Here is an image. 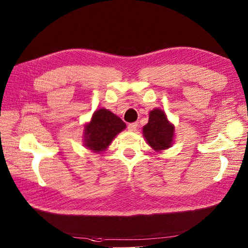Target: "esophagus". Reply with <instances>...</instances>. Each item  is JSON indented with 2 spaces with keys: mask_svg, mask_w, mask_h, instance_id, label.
Instances as JSON below:
<instances>
[{
  "mask_svg": "<svg viewBox=\"0 0 248 248\" xmlns=\"http://www.w3.org/2000/svg\"><path fill=\"white\" fill-rule=\"evenodd\" d=\"M137 126H138V124H137V123L129 124H128V130L131 131V132H135V131L137 130Z\"/></svg>",
  "mask_w": 248,
  "mask_h": 248,
  "instance_id": "1",
  "label": "esophagus"
}]
</instances>
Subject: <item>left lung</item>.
Segmentation results:
<instances>
[{
    "instance_id": "1",
    "label": "left lung",
    "mask_w": 248,
    "mask_h": 248,
    "mask_svg": "<svg viewBox=\"0 0 248 248\" xmlns=\"http://www.w3.org/2000/svg\"><path fill=\"white\" fill-rule=\"evenodd\" d=\"M174 131V125L168 120L165 111L155 108L148 114V123L143 126L142 134L155 152L162 153L172 146Z\"/></svg>"
}]
</instances>
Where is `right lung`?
Segmentation results:
<instances>
[{
    "mask_svg": "<svg viewBox=\"0 0 248 248\" xmlns=\"http://www.w3.org/2000/svg\"><path fill=\"white\" fill-rule=\"evenodd\" d=\"M125 128V124L114 113L105 108L97 109L89 122L84 124L83 145L93 153H105Z\"/></svg>",
    "mask_w": 248,
    "mask_h": 248,
    "instance_id": "obj_1",
    "label": "right lung"
}]
</instances>
